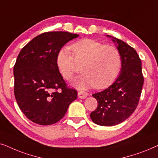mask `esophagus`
<instances>
[{
    "label": "esophagus",
    "instance_id": "obj_1",
    "mask_svg": "<svg viewBox=\"0 0 158 158\" xmlns=\"http://www.w3.org/2000/svg\"><path fill=\"white\" fill-rule=\"evenodd\" d=\"M88 96V94L87 92H83V91H79L78 92V97L80 99H85Z\"/></svg>",
    "mask_w": 158,
    "mask_h": 158
}]
</instances>
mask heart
Masks as SVG:
<instances>
[{
  "instance_id": "obj_1",
  "label": "heart",
  "mask_w": 158,
  "mask_h": 158,
  "mask_svg": "<svg viewBox=\"0 0 158 158\" xmlns=\"http://www.w3.org/2000/svg\"><path fill=\"white\" fill-rule=\"evenodd\" d=\"M70 48L74 56L68 48H62L56 56V65L62 77L71 80L77 64H84V73L73 82L76 88L102 89L116 79L122 66V56L117 48L91 39L81 40Z\"/></svg>"
}]
</instances>
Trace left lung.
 <instances>
[{
	"mask_svg": "<svg viewBox=\"0 0 158 158\" xmlns=\"http://www.w3.org/2000/svg\"><path fill=\"white\" fill-rule=\"evenodd\" d=\"M115 44L122 56L121 72L114 82L92 96L98 108L90 118L96 124L112 127L127 120L137 106L144 84L142 62L133 48L121 40L106 35Z\"/></svg>",
	"mask_w": 158,
	"mask_h": 158,
	"instance_id": "1",
	"label": "left lung"
}]
</instances>
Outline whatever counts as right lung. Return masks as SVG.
Wrapping results in <instances>:
<instances>
[{"label":"right lung","mask_w":158,"mask_h":158,"mask_svg":"<svg viewBox=\"0 0 158 158\" xmlns=\"http://www.w3.org/2000/svg\"><path fill=\"white\" fill-rule=\"evenodd\" d=\"M78 37L67 31L45 32L19 54L14 67V94L21 110L34 123L45 126L59 121L77 99V92L66 87L58 71L56 56L65 44Z\"/></svg>","instance_id":"obj_1"}]
</instances>
